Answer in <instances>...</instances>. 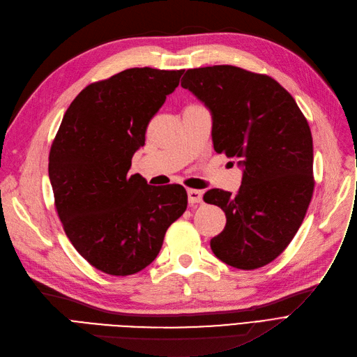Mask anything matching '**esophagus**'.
Wrapping results in <instances>:
<instances>
[{
	"mask_svg": "<svg viewBox=\"0 0 357 357\" xmlns=\"http://www.w3.org/2000/svg\"><path fill=\"white\" fill-rule=\"evenodd\" d=\"M187 196L190 204H199L203 202V193L200 190H196V188H187Z\"/></svg>",
	"mask_w": 357,
	"mask_h": 357,
	"instance_id": "esophagus-1",
	"label": "esophagus"
}]
</instances>
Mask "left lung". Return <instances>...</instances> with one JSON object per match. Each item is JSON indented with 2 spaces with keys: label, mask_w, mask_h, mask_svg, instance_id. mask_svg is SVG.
<instances>
[{
  "label": "left lung",
  "mask_w": 357,
  "mask_h": 357,
  "mask_svg": "<svg viewBox=\"0 0 357 357\" xmlns=\"http://www.w3.org/2000/svg\"><path fill=\"white\" fill-rule=\"evenodd\" d=\"M181 86L212 112L215 151L243 167L236 195L212 188L203 196L226 215L211 248L230 266L261 268L296 236L312 197L308 122L294 98L266 75L207 66L188 69Z\"/></svg>",
  "instance_id": "1"
}]
</instances>
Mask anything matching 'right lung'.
Instances as JSON below:
<instances>
[{
    "instance_id": "right-lung-1",
    "label": "right lung",
    "mask_w": 357,
    "mask_h": 357,
    "mask_svg": "<svg viewBox=\"0 0 357 357\" xmlns=\"http://www.w3.org/2000/svg\"><path fill=\"white\" fill-rule=\"evenodd\" d=\"M183 72L132 68L91 83L53 139L49 177L57 215L75 249L105 274L125 277L149 266L187 207L183 185L154 187L128 173Z\"/></svg>"
}]
</instances>
